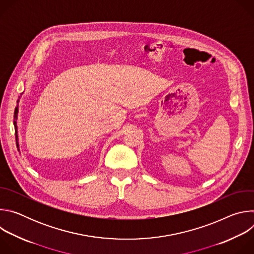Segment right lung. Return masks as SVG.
<instances>
[{
    "instance_id": "add662e5",
    "label": "right lung",
    "mask_w": 254,
    "mask_h": 254,
    "mask_svg": "<svg viewBox=\"0 0 254 254\" xmlns=\"http://www.w3.org/2000/svg\"><path fill=\"white\" fill-rule=\"evenodd\" d=\"M17 113H18V107L15 108V113H14V120L17 119ZM14 126L16 127V140H17V137H18V134H17V126H16V122L14 121Z\"/></svg>"
}]
</instances>
